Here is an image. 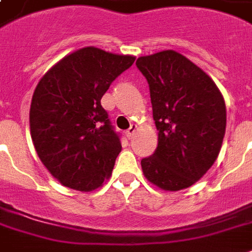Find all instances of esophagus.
<instances>
[{
  "label": "esophagus",
  "instance_id": "34e87169",
  "mask_svg": "<svg viewBox=\"0 0 252 252\" xmlns=\"http://www.w3.org/2000/svg\"><path fill=\"white\" fill-rule=\"evenodd\" d=\"M136 129H137V126H134V124H132V126H130V128L128 130H126V136L128 138H132V136H133L134 134V132H136Z\"/></svg>",
  "mask_w": 252,
  "mask_h": 252
}]
</instances>
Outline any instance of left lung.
<instances>
[{
  "label": "left lung",
  "instance_id": "obj_1",
  "mask_svg": "<svg viewBox=\"0 0 252 252\" xmlns=\"http://www.w3.org/2000/svg\"><path fill=\"white\" fill-rule=\"evenodd\" d=\"M149 84L158 130L154 154L141 167L150 183L179 191L191 187L219 157L226 128L222 94L207 73L175 51L138 57Z\"/></svg>",
  "mask_w": 252,
  "mask_h": 252
}]
</instances>
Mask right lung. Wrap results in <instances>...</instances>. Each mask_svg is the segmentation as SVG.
I'll list each match as a JSON object with an SVG mask.
<instances>
[{"label": "right lung", "instance_id": "1", "mask_svg": "<svg viewBox=\"0 0 252 252\" xmlns=\"http://www.w3.org/2000/svg\"><path fill=\"white\" fill-rule=\"evenodd\" d=\"M134 60L86 47L39 81L30 107L31 138L43 165L65 187L93 191L111 176L122 144L100 99Z\"/></svg>", "mask_w": 252, "mask_h": 252}]
</instances>
